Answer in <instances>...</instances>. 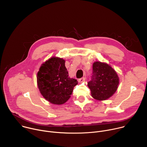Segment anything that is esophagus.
Returning a JSON list of instances; mask_svg holds the SVG:
<instances>
[{
	"instance_id": "1",
	"label": "esophagus",
	"mask_w": 147,
	"mask_h": 147,
	"mask_svg": "<svg viewBox=\"0 0 147 147\" xmlns=\"http://www.w3.org/2000/svg\"><path fill=\"white\" fill-rule=\"evenodd\" d=\"M86 80V77H82V78H81L80 79H78V81L80 82H82L83 81H84Z\"/></svg>"
}]
</instances>
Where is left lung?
Masks as SVG:
<instances>
[{
	"label": "left lung",
	"mask_w": 147,
	"mask_h": 147,
	"mask_svg": "<svg viewBox=\"0 0 147 147\" xmlns=\"http://www.w3.org/2000/svg\"><path fill=\"white\" fill-rule=\"evenodd\" d=\"M92 80L88 82L91 96L98 100L111 97L117 91L119 78L116 71L106 63L95 61L92 66Z\"/></svg>",
	"instance_id": "1"
}]
</instances>
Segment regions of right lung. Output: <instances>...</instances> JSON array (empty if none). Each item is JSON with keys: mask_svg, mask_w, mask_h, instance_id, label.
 <instances>
[{"mask_svg": "<svg viewBox=\"0 0 147 147\" xmlns=\"http://www.w3.org/2000/svg\"><path fill=\"white\" fill-rule=\"evenodd\" d=\"M36 79L41 95L50 103L59 105L69 100L78 84L69 76L65 60L55 56L41 65Z\"/></svg>", "mask_w": 147, "mask_h": 147, "instance_id": "1", "label": "right lung"}]
</instances>
